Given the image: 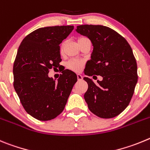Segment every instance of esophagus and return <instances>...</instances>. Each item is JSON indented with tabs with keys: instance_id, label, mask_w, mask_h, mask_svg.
Listing matches in <instances>:
<instances>
[{
	"instance_id": "esophagus-1",
	"label": "esophagus",
	"mask_w": 150,
	"mask_h": 150,
	"mask_svg": "<svg viewBox=\"0 0 150 150\" xmlns=\"http://www.w3.org/2000/svg\"><path fill=\"white\" fill-rule=\"evenodd\" d=\"M77 78H78V81H81L82 79H83V76H82L81 74H78V75H77Z\"/></svg>"
}]
</instances>
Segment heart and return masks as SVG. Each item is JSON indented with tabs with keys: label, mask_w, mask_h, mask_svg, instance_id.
I'll use <instances>...</instances> for the list:
<instances>
[{
	"label": "heart",
	"mask_w": 150,
	"mask_h": 150,
	"mask_svg": "<svg viewBox=\"0 0 150 150\" xmlns=\"http://www.w3.org/2000/svg\"><path fill=\"white\" fill-rule=\"evenodd\" d=\"M86 37H79L78 40V42L80 41V40L85 39ZM63 44H62L61 47H60V52H63ZM83 66H84V61L81 60H76V59H74V60H71L67 63V67H68L69 69L72 70L74 72H81L83 68Z\"/></svg>",
	"instance_id": "obj_1"
}]
</instances>
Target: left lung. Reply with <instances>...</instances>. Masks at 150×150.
Listing matches in <instances>:
<instances>
[{"mask_svg":"<svg viewBox=\"0 0 150 150\" xmlns=\"http://www.w3.org/2000/svg\"><path fill=\"white\" fill-rule=\"evenodd\" d=\"M76 31L88 37L93 46L84 74L103 78L97 83L83 78L88 83L84 99L89 109L101 118L117 117L129 105L137 82V63L132 48L124 37L108 27L79 25Z\"/></svg>","mask_w":150,"mask_h":150,"instance_id":"1","label":"left lung"}]
</instances>
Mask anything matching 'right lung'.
Returning a JSON list of instances; mask_svg holds the SVG:
<instances>
[{"mask_svg": "<svg viewBox=\"0 0 150 150\" xmlns=\"http://www.w3.org/2000/svg\"><path fill=\"white\" fill-rule=\"evenodd\" d=\"M73 26L45 27L36 30L22 40L13 65L16 93L28 114L41 121L61 114L74 84L75 72L66 69L57 81L48 77L49 69L61 62L60 44Z\"/></svg>", "mask_w": 150, "mask_h": 150, "instance_id": "1", "label": "right lung"}]
</instances>
